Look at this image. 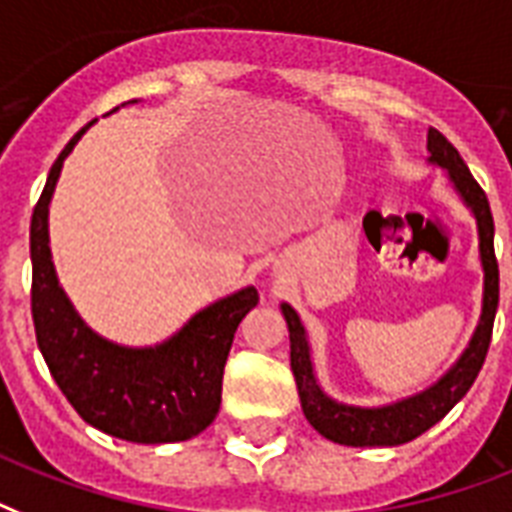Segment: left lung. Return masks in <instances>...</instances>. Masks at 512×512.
Wrapping results in <instances>:
<instances>
[{"label": "left lung", "instance_id": "obj_1", "mask_svg": "<svg viewBox=\"0 0 512 512\" xmlns=\"http://www.w3.org/2000/svg\"><path fill=\"white\" fill-rule=\"evenodd\" d=\"M427 152L430 160L438 162L441 168H449V176L462 194V200L473 208L478 219V237H481V261H483V315L475 331L473 342L459 358V363L443 376L441 382L425 390L417 398H408L403 403L387 408H352L334 403L326 392L320 390L312 374L310 344L304 336L299 315L293 307L283 304L285 323L291 334V371L299 387L301 411L323 438L344 446H400L419 438L430 430L435 422H441L459 400L465 398L467 390L473 387L475 376L481 371L486 352L491 344V328L499 304V264L494 256V219H491L489 200L481 184L475 181L473 173L467 170L465 160L459 157L449 138L441 130H427Z\"/></svg>", "mask_w": 512, "mask_h": 512}]
</instances>
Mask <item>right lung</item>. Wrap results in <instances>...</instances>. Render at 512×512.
Returning <instances> with one entry per match:
<instances>
[{
	"label": "right lung",
	"mask_w": 512,
	"mask_h": 512,
	"mask_svg": "<svg viewBox=\"0 0 512 512\" xmlns=\"http://www.w3.org/2000/svg\"><path fill=\"white\" fill-rule=\"evenodd\" d=\"M87 128L63 146L31 216V318L37 344L55 384L87 425L133 443L189 441L219 414L232 339L240 320L259 304V291L243 288L216 301L154 350H125L98 339L58 288L47 245V205L55 181Z\"/></svg>",
	"instance_id": "1"
}]
</instances>
